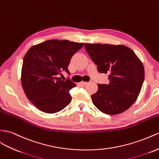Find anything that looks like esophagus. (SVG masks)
<instances>
[{"instance_id":"34e87169","label":"esophagus","mask_w":159,"mask_h":159,"mask_svg":"<svg viewBox=\"0 0 159 159\" xmlns=\"http://www.w3.org/2000/svg\"><path fill=\"white\" fill-rule=\"evenodd\" d=\"M79 84L81 85V86H85V85L87 84V82H84V81H82V82H80Z\"/></svg>"}]
</instances>
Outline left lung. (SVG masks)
<instances>
[{
  "label": "left lung",
  "mask_w": 159,
  "mask_h": 159,
  "mask_svg": "<svg viewBox=\"0 0 159 159\" xmlns=\"http://www.w3.org/2000/svg\"><path fill=\"white\" fill-rule=\"evenodd\" d=\"M84 48L98 71L109 75V84H97L98 90L91 95L93 104L109 115L127 110L136 101L144 82L142 61L124 45L85 43Z\"/></svg>",
  "instance_id": "1"
}]
</instances>
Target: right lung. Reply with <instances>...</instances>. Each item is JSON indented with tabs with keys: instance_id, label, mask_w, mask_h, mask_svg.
<instances>
[{
	"instance_id": "right-lung-1",
	"label": "right lung",
	"mask_w": 159,
	"mask_h": 159,
	"mask_svg": "<svg viewBox=\"0 0 159 159\" xmlns=\"http://www.w3.org/2000/svg\"><path fill=\"white\" fill-rule=\"evenodd\" d=\"M84 46L68 40L50 39L33 46L23 58L21 82L24 93L40 111L57 113L71 102L70 90L75 87L70 80L58 75L65 71L72 56Z\"/></svg>"
}]
</instances>
